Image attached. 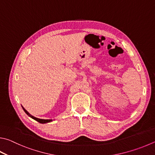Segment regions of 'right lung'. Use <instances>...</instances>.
<instances>
[{
	"mask_svg": "<svg viewBox=\"0 0 155 155\" xmlns=\"http://www.w3.org/2000/svg\"><path fill=\"white\" fill-rule=\"evenodd\" d=\"M22 108H23V110H24V112H26V113L28 115V116L32 118V119H35V120H36V121L39 122L40 123H49L51 121H52L51 119H38V118H36V117H35L34 116H32V115H31L28 112L26 109H25L23 106H22Z\"/></svg>",
	"mask_w": 155,
	"mask_h": 155,
	"instance_id": "obj_1",
	"label": "right lung"
}]
</instances>
